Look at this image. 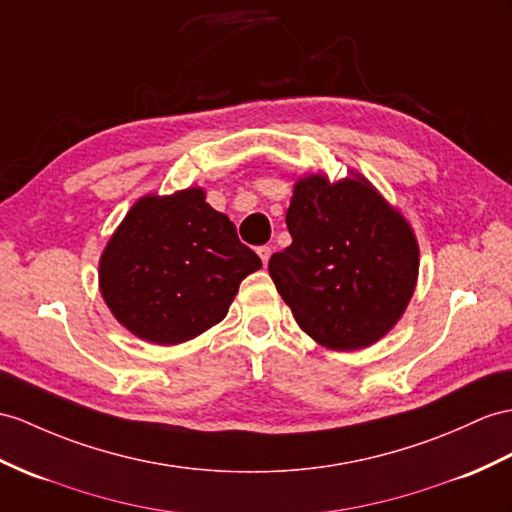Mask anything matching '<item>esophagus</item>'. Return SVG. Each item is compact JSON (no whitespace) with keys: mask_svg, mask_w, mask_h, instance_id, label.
Segmentation results:
<instances>
[{"mask_svg":"<svg viewBox=\"0 0 512 512\" xmlns=\"http://www.w3.org/2000/svg\"><path fill=\"white\" fill-rule=\"evenodd\" d=\"M258 256H260V260H263V265H267L269 258H271V247L269 245L258 247Z\"/></svg>","mask_w":512,"mask_h":512,"instance_id":"obj_1","label":"esophagus"}]
</instances>
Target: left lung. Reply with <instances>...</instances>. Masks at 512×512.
<instances>
[{
	"label": "left lung",
	"mask_w": 512,
	"mask_h": 512,
	"mask_svg": "<svg viewBox=\"0 0 512 512\" xmlns=\"http://www.w3.org/2000/svg\"><path fill=\"white\" fill-rule=\"evenodd\" d=\"M286 228L293 243L269 258V276L319 345L363 350L400 321L415 293L419 245L367 178H299Z\"/></svg>",
	"instance_id": "1"
}]
</instances>
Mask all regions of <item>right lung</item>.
Returning <instances> with one entry per match:
<instances>
[{"mask_svg": "<svg viewBox=\"0 0 512 512\" xmlns=\"http://www.w3.org/2000/svg\"><path fill=\"white\" fill-rule=\"evenodd\" d=\"M263 267L204 189L145 195L99 258V291L134 336L156 345L195 339L228 315L239 284Z\"/></svg>", "mask_w": 512, "mask_h": 512, "instance_id": "obj_1", "label": "right lung"}]
</instances>
